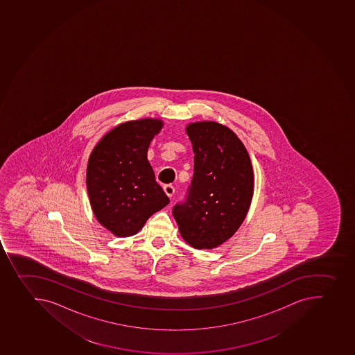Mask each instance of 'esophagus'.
<instances>
[{"label":"esophagus","mask_w":355,"mask_h":355,"mask_svg":"<svg viewBox=\"0 0 355 355\" xmlns=\"http://www.w3.org/2000/svg\"><path fill=\"white\" fill-rule=\"evenodd\" d=\"M164 191L168 196L169 198H172L173 195L175 193V189H174V187L171 186V184H166V186L164 187Z\"/></svg>","instance_id":"obj_1"}]
</instances>
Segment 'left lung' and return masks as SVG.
<instances>
[{
  "label": "left lung",
  "mask_w": 355,
  "mask_h": 355,
  "mask_svg": "<svg viewBox=\"0 0 355 355\" xmlns=\"http://www.w3.org/2000/svg\"><path fill=\"white\" fill-rule=\"evenodd\" d=\"M195 168L186 200L173 208L183 239L197 250H211L236 234L246 218L254 173L250 155L234 131L216 121L186 128Z\"/></svg>",
  "instance_id": "obj_1"
}]
</instances>
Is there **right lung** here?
<instances>
[{
	"label": "right lung",
	"mask_w": 355,
	"mask_h": 355,
	"mask_svg": "<svg viewBox=\"0 0 355 355\" xmlns=\"http://www.w3.org/2000/svg\"><path fill=\"white\" fill-rule=\"evenodd\" d=\"M160 119L130 121L112 128L89 158L87 187L96 220L116 236H130L169 202L155 180L148 148Z\"/></svg>",
	"instance_id": "obj_1"
}]
</instances>
